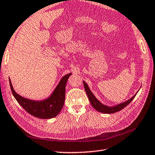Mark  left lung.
<instances>
[{"label": "left lung", "instance_id": "1", "mask_svg": "<svg viewBox=\"0 0 155 155\" xmlns=\"http://www.w3.org/2000/svg\"><path fill=\"white\" fill-rule=\"evenodd\" d=\"M84 83V88L85 92L87 95V97L89 98V100L90 101L91 105L93 106L96 111H97L100 113H107V114H110V113H114L117 111H121V109H123L127 105H128L130 102L132 101L133 99L135 98V97L136 96L137 93L139 92V89L136 94L134 95L132 97H130L128 100H127L123 103H120V104H117L116 105H113V106H108L104 105V104H102L101 102L99 101L98 99L95 97V96L94 95V94L91 92V91L89 89L88 85L85 83L84 81H83Z\"/></svg>", "mask_w": 155, "mask_h": 155}]
</instances>
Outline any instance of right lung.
I'll use <instances>...</instances> for the list:
<instances>
[{"label": "right lung", "mask_w": 155, "mask_h": 155, "mask_svg": "<svg viewBox=\"0 0 155 155\" xmlns=\"http://www.w3.org/2000/svg\"><path fill=\"white\" fill-rule=\"evenodd\" d=\"M71 74L70 73L64 75L52 93L42 100L27 99L17 94L13 88L9 78L10 86L16 100L27 112L36 117L48 119L56 117L63 108L66 96V85L69 77Z\"/></svg>", "instance_id": "add662e5"}]
</instances>
